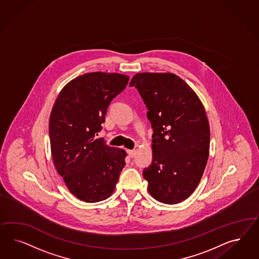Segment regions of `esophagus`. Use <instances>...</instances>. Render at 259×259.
Instances as JSON below:
<instances>
[{
	"mask_svg": "<svg viewBox=\"0 0 259 259\" xmlns=\"http://www.w3.org/2000/svg\"><path fill=\"white\" fill-rule=\"evenodd\" d=\"M127 153H128V156L130 157H134L136 156V151L135 150H128Z\"/></svg>",
	"mask_w": 259,
	"mask_h": 259,
	"instance_id": "1",
	"label": "esophagus"
}]
</instances>
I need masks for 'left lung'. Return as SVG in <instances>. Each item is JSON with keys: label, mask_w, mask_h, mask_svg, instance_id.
I'll return each instance as SVG.
<instances>
[{"label": "left lung", "mask_w": 259, "mask_h": 259, "mask_svg": "<svg viewBox=\"0 0 259 259\" xmlns=\"http://www.w3.org/2000/svg\"><path fill=\"white\" fill-rule=\"evenodd\" d=\"M130 87L141 95L153 128V159L143 177L157 201L180 203L196 190L207 164L210 127L193 89L172 73H139Z\"/></svg>", "instance_id": "left-lung-1"}]
</instances>
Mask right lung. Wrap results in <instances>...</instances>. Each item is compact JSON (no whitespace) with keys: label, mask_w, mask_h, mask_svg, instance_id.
I'll use <instances>...</instances> for the list:
<instances>
[{"label":"right lung","mask_w":259,"mask_h":259,"mask_svg":"<svg viewBox=\"0 0 259 259\" xmlns=\"http://www.w3.org/2000/svg\"><path fill=\"white\" fill-rule=\"evenodd\" d=\"M129 77L93 72L68 82L58 96L49 119L53 162L71 194L89 203L109 197L125 165L124 150L97 136L110 103Z\"/></svg>","instance_id":"right-lung-1"}]
</instances>
